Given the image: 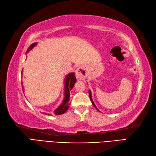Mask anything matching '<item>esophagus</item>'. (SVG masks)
<instances>
[{
	"label": "esophagus",
	"instance_id": "1",
	"mask_svg": "<svg viewBox=\"0 0 156 156\" xmlns=\"http://www.w3.org/2000/svg\"><path fill=\"white\" fill-rule=\"evenodd\" d=\"M76 77L78 79V80H84V79L87 77V70H86V68L84 66H79L76 71Z\"/></svg>",
	"mask_w": 156,
	"mask_h": 156
}]
</instances>
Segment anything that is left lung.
Returning <instances> with one entry per match:
<instances>
[{"instance_id":"left-lung-1","label":"left lung","mask_w":156,"mask_h":156,"mask_svg":"<svg viewBox=\"0 0 156 156\" xmlns=\"http://www.w3.org/2000/svg\"><path fill=\"white\" fill-rule=\"evenodd\" d=\"M88 93H89V97H90V101H91V102H92V105H93V106L94 107H95V108H97V110H98V111H100L98 110V109L97 108V106H96L95 105H94V102H93V101H92V94H91V91L89 90H88Z\"/></svg>"}]
</instances>
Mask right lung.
<instances>
[{
    "label": "right lung",
    "mask_w": 156,
    "mask_h": 156,
    "mask_svg": "<svg viewBox=\"0 0 156 156\" xmlns=\"http://www.w3.org/2000/svg\"><path fill=\"white\" fill-rule=\"evenodd\" d=\"M37 45V43L31 44L28 48L27 53L34 48ZM23 72V71H22ZM76 82V78L74 76V73H70V74L66 76L65 78V86H64V99L62 103L54 111V115H59L64 114L67 111L69 106V91L74 87V86Z\"/></svg>",
    "instance_id": "add662e5"
}]
</instances>
